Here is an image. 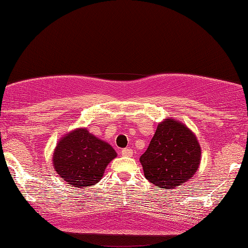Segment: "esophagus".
I'll return each instance as SVG.
<instances>
[{"label":"esophagus","instance_id":"obj_1","mask_svg":"<svg viewBox=\"0 0 248 248\" xmlns=\"http://www.w3.org/2000/svg\"><path fill=\"white\" fill-rule=\"evenodd\" d=\"M121 155H123V156H128V157L132 156V155H133V150L130 149V148L124 149L123 151H121Z\"/></svg>","mask_w":248,"mask_h":248}]
</instances>
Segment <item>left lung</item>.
Here are the masks:
<instances>
[{
	"label": "left lung",
	"mask_w": 248,
	"mask_h": 248,
	"mask_svg": "<svg viewBox=\"0 0 248 248\" xmlns=\"http://www.w3.org/2000/svg\"><path fill=\"white\" fill-rule=\"evenodd\" d=\"M201 148L196 134L179 120L167 118L157 124L140 163L145 178L158 188L175 189L198 170Z\"/></svg>",
	"instance_id": "1"
}]
</instances>
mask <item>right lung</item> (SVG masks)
<instances>
[{"instance_id": "add662e5", "label": "right lung", "mask_w": 248, "mask_h": 248, "mask_svg": "<svg viewBox=\"0 0 248 248\" xmlns=\"http://www.w3.org/2000/svg\"><path fill=\"white\" fill-rule=\"evenodd\" d=\"M116 156L110 144L98 139L86 128H78L58 141L52 164L56 173L66 184L82 188L97 184Z\"/></svg>"}]
</instances>
